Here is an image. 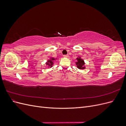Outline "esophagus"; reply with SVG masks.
Here are the masks:
<instances>
[{
  "mask_svg": "<svg viewBox=\"0 0 126 126\" xmlns=\"http://www.w3.org/2000/svg\"><path fill=\"white\" fill-rule=\"evenodd\" d=\"M63 57H64V58H69V55H63Z\"/></svg>",
  "mask_w": 126,
  "mask_h": 126,
  "instance_id": "34e87169",
  "label": "esophagus"
}]
</instances>
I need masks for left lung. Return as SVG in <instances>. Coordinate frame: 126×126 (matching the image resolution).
<instances>
[{
  "label": "left lung",
  "mask_w": 126,
  "mask_h": 126,
  "mask_svg": "<svg viewBox=\"0 0 126 126\" xmlns=\"http://www.w3.org/2000/svg\"><path fill=\"white\" fill-rule=\"evenodd\" d=\"M76 64L77 65V67L79 69H85L86 68L85 67V63L83 59L81 58L80 56H78L77 58H76Z\"/></svg>",
  "instance_id": "obj_1"
}]
</instances>
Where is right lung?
<instances>
[{"label":"right lung","mask_w":126,"mask_h":126,"mask_svg":"<svg viewBox=\"0 0 126 126\" xmlns=\"http://www.w3.org/2000/svg\"><path fill=\"white\" fill-rule=\"evenodd\" d=\"M58 59L55 58L54 57H50V58L47 60L46 63V66H48V68H51V67H53V65H54V61Z\"/></svg>","instance_id":"1"}]
</instances>
